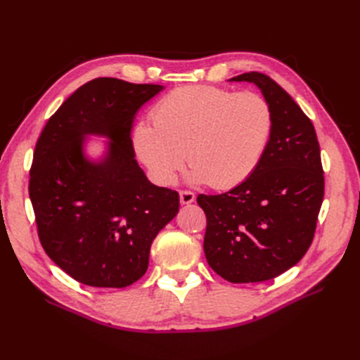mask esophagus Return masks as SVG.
<instances>
[{
    "label": "esophagus",
    "instance_id": "1",
    "mask_svg": "<svg viewBox=\"0 0 360 360\" xmlns=\"http://www.w3.org/2000/svg\"><path fill=\"white\" fill-rule=\"evenodd\" d=\"M195 201V193L191 191H180V202L181 204H191Z\"/></svg>",
    "mask_w": 360,
    "mask_h": 360
}]
</instances>
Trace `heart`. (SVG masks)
I'll use <instances>...</instances> for the list:
<instances>
[{
	"instance_id": "b5f03b06",
	"label": "heart",
	"mask_w": 360,
	"mask_h": 360,
	"mask_svg": "<svg viewBox=\"0 0 360 360\" xmlns=\"http://www.w3.org/2000/svg\"><path fill=\"white\" fill-rule=\"evenodd\" d=\"M151 122L134 129V148L151 179L168 186L183 168L213 189H230L252 176L274 134V111L263 96L209 85L167 94Z\"/></svg>"
}]
</instances>
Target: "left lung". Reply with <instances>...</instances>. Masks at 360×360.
Segmentation results:
<instances>
[{"label": "left lung", "mask_w": 360, "mask_h": 360, "mask_svg": "<svg viewBox=\"0 0 360 360\" xmlns=\"http://www.w3.org/2000/svg\"><path fill=\"white\" fill-rule=\"evenodd\" d=\"M254 82L274 111V134L252 176L221 195H198L207 217V263L233 284L274 279L309 249L324 197L320 146L311 120L279 84L259 72Z\"/></svg>", "instance_id": "left-lung-1"}]
</instances>
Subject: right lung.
I'll list each match as a JSON object with an SVG mask.
<instances>
[{"label": "right lung", "instance_id": "right-lung-1", "mask_svg": "<svg viewBox=\"0 0 360 360\" xmlns=\"http://www.w3.org/2000/svg\"><path fill=\"white\" fill-rule=\"evenodd\" d=\"M156 84L97 78L79 86L41 130L30 171V200L48 257L81 284L123 288L148 267L150 246L179 212V193L150 183L130 134ZM89 134L110 146L101 161L83 153Z\"/></svg>", "mask_w": 360, "mask_h": 360}]
</instances>
